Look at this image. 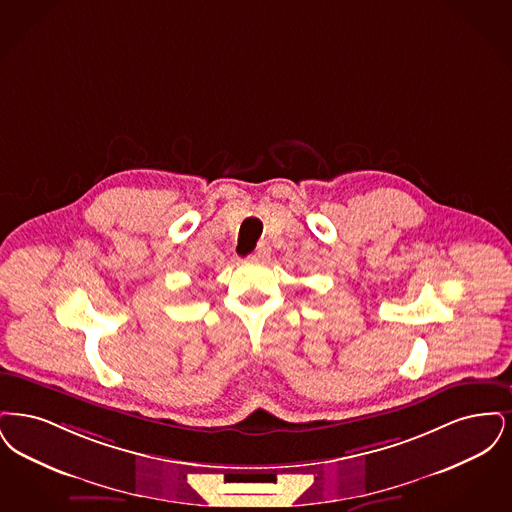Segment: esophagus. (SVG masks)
Masks as SVG:
<instances>
[{
    "instance_id": "1",
    "label": "esophagus",
    "mask_w": 512,
    "mask_h": 512,
    "mask_svg": "<svg viewBox=\"0 0 512 512\" xmlns=\"http://www.w3.org/2000/svg\"><path fill=\"white\" fill-rule=\"evenodd\" d=\"M269 254H271V248L262 243V245H258V248L254 250L252 258H254V260H267V258H269Z\"/></svg>"
}]
</instances>
